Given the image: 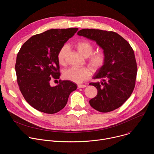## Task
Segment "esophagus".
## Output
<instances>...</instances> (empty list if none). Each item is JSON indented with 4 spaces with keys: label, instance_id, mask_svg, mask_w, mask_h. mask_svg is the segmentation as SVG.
Returning a JSON list of instances; mask_svg holds the SVG:
<instances>
[{
    "label": "esophagus",
    "instance_id": "1",
    "mask_svg": "<svg viewBox=\"0 0 154 154\" xmlns=\"http://www.w3.org/2000/svg\"><path fill=\"white\" fill-rule=\"evenodd\" d=\"M86 86V85H82V84H79L77 85V88H85Z\"/></svg>",
    "mask_w": 154,
    "mask_h": 154
}]
</instances>
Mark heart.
<instances>
[{
  "label": "heart",
  "instance_id": "1",
  "mask_svg": "<svg viewBox=\"0 0 154 154\" xmlns=\"http://www.w3.org/2000/svg\"><path fill=\"white\" fill-rule=\"evenodd\" d=\"M75 46L81 55L84 57H88V63L94 71H97L104 66L106 60L105 52L102 50H98L93 52L94 46L90 41L83 39L77 42ZM69 51V48L67 45L63 46L58 51L57 59L60 64L64 65L65 64L66 58ZM91 74V69L88 67H71L65 69L63 72V75L65 79L78 83L88 79Z\"/></svg>",
  "mask_w": 154,
  "mask_h": 154
}]
</instances>
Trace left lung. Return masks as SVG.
<instances>
[{"mask_svg":"<svg viewBox=\"0 0 154 154\" xmlns=\"http://www.w3.org/2000/svg\"><path fill=\"white\" fill-rule=\"evenodd\" d=\"M95 41L106 54V63L94 77L101 82H91L97 90L90 100L97 111L107 113L120 107L131 96L135 86L137 64L134 50L121 35L112 31L82 29L77 33Z\"/></svg>","mask_w":154,"mask_h":154,"instance_id":"obj_1","label":"left lung"}]
</instances>
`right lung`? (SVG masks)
<instances>
[{"instance_id": "add662e5", "label": "right lung", "mask_w": 154, "mask_h": 154, "mask_svg": "<svg viewBox=\"0 0 154 154\" xmlns=\"http://www.w3.org/2000/svg\"><path fill=\"white\" fill-rule=\"evenodd\" d=\"M78 29H51L33 35L17 55L15 70L19 90L29 105L39 112H58L77 89L76 84L69 80H59L55 86L50 82L60 78L58 51Z\"/></svg>"}]
</instances>
